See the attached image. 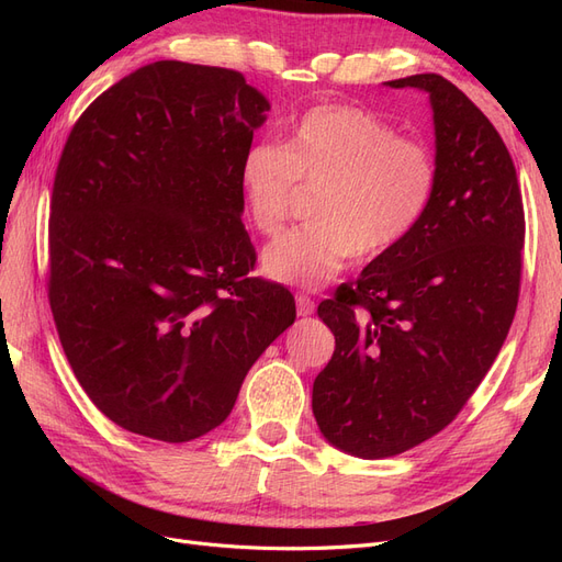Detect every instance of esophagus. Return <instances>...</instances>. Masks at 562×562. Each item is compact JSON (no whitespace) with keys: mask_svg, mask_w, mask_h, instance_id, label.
I'll list each match as a JSON object with an SVG mask.
<instances>
[{"mask_svg":"<svg viewBox=\"0 0 562 562\" xmlns=\"http://www.w3.org/2000/svg\"><path fill=\"white\" fill-rule=\"evenodd\" d=\"M295 304H297V316H312L316 310L314 300L310 295H302V293L295 297Z\"/></svg>","mask_w":562,"mask_h":562,"instance_id":"34e87169","label":"esophagus"}]
</instances>
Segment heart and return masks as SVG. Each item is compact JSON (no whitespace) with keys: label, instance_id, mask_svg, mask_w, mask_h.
I'll use <instances>...</instances> for the list:
<instances>
[{"label":"heart","instance_id":"1","mask_svg":"<svg viewBox=\"0 0 562 562\" xmlns=\"http://www.w3.org/2000/svg\"><path fill=\"white\" fill-rule=\"evenodd\" d=\"M252 227L277 236L302 187H321L310 227L283 234L262 252V271L279 283L318 288L359 255L378 260L411 239L436 187L434 151L401 138L394 124L353 105H316L293 124L281 147L252 145L239 166Z\"/></svg>","mask_w":562,"mask_h":562}]
</instances>
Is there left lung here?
I'll list each match as a JSON object with an SVG mask.
<instances>
[{
  "instance_id": "obj_1",
  "label": "left lung",
  "mask_w": 562,
  "mask_h": 562,
  "mask_svg": "<svg viewBox=\"0 0 562 562\" xmlns=\"http://www.w3.org/2000/svg\"><path fill=\"white\" fill-rule=\"evenodd\" d=\"M386 83L429 93L438 187L411 239L318 304L335 351L314 417L363 459L424 443L467 405L512 328L525 244L516 166L490 119L440 75Z\"/></svg>"
}]
</instances>
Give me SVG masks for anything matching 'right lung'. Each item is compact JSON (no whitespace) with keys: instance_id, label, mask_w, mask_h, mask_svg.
I'll use <instances>...</instances> for the list:
<instances>
[{"instance_id":"add662e5","label":"right lung","mask_w":562,"mask_h":562,"mask_svg":"<svg viewBox=\"0 0 562 562\" xmlns=\"http://www.w3.org/2000/svg\"><path fill=\"white\" fill-rule=\"evenodd\" d=\"M267 112L241 72L159 60L100 93L67 135L48 304L81 389L131 434L213 431L293 326V293L248 277L239 166Z\"/></svg>"}]
</instances>
